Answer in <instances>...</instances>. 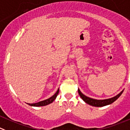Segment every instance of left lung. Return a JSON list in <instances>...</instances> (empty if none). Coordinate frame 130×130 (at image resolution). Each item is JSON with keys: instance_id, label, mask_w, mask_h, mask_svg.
Here are the masks:
<instances>
[{"instance_id": "left-lung-1", "label": "left lung", "mask_w": 130, "mask_h": 130, "mask_svg": "<svg viewBox=\"0 0 130 130\" xmlns=\"http://www.w3.org/2000/svg\"><path fill=\"white\" fill-rule=\"evenodd\" d=\"M124 90H122L119 94H118L117 95H116V96L113 97V98H109V99H92V98H88V97L86 96L84 94H82V92L80 91V90L78 88V93L79 94V96L81 97L82 99L86 103L88 104L89 105L91 106H95V107H102V106H105L106 105H110V104L113 103V102L116 101L120 96L122 94V93L123 92Z\"/></svg>"}]
</instances>
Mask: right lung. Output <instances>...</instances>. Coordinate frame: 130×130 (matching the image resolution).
I'll list each match as a JSON object with an SVG mask.
<instances>
[{
	"instance_id": "obj_1",
	"label": "right lung",
	"mask_w": 130,
	"mask_h": 130,
	"mask_svg": "<svg viewBox=\"0 0 130 130\" xmlns=\"http://www.w3.org/2000/svg\"><path fill=\"white\" fill-rule=\"evenodd\" d=\"M58 93H59V88L58 89V90L56 91V92L54 94L52 97L49 98L48 99H45V100L42 101H40L38 103H27V105H30L31 106H46V105H48V104L52 103L55 99L56 98L57 95H58Z\"/></svg>"
}]
</instances>
